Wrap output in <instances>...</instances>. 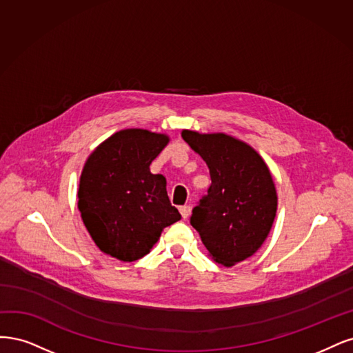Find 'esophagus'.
I'll list each match as a JSON object with an SVG mask.
<instances>
[{"label":"esophagus","instance_id":"esophagus-1","mask_svg":"<svg viewBox=\"0 0 353 353\" xmlns=\"http://www.w3.org/2000/svg\"><path fill=\"white\" fill-rule=\"evenodd\" d=\"M179 211H180V214H181V217L188 219L189 215H190V212H192V207H190V205H183V207L179 208Z\"/></svg>","mask_w":353,"mask_h":353}]
</instances>
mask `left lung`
Listing matches in <instances>:
<instances>
[{
	"label": "left lung",
	"mask_w": 353,
	"mask_h": 353,
	"mask_svg": "<svg viewBox=\"0 0 353 353\" xmlns=\"http://www.w3.org/2000/svg\"><path fill=\"white\" fill-rule=\"evenodd\" d=\"M181 138L211 176L208 195L192 210L190 224L215 263L232 267L267 239L277 212L274 181L261 155L233 136L183 130Z\"/></svg>",
	"instance_id": "1"
}]
</instances>
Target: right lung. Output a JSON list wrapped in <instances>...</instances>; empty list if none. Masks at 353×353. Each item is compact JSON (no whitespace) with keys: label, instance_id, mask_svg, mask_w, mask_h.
Listing matches in <instances>:
<instances>
[{"label":"right lung","instance_id":"add662e5","mask_svg":"<svg viewBox=\"0 0 353 353\" xmlns=\"http://www.w3.org/2000/svg\"><path fill=\"white\" fill-rule=\"evenodd\" d=\"M170 138L145 129H124L88 157L77 190V208L102 252L124 263L150 254L164 227L181 219L167 195L163 174L150 165Z\"/></svg>","mask_w":353,"mask_h":353}]
</instances>
